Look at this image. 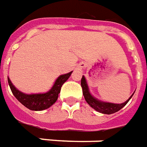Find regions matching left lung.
<instances>
[{"instance_id":"1","label":"left lung","mask_w":147,"mask_h":147,"mask_svg":"<svg viewBox=\"0 0 147 147\" xmlns=\"http://www.w3.org/2000/svg\"><path fill=\"white\" fill-rule=\"evenodd\" d=\"M81 87L82 88H83V95H84V99H85L87 103L92 109H94L96 111L104 113V114H112V113H114L116 112L119 111L121 109H122L129 102V100L131 99L134 93V92L129 96V98L124 103H121V104H114V103H110L107 102V101L100 100L96 98L95 96H93L91 94L86 79H85V77L84 76H82L81 79Z\"/></svg>"}]
</instances>
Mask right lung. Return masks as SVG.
Masks as SVG:
<instances>
[{
	"instance_id": "1",
	"label": "right lung",
	"mask_w": 147,
	"mask_h": 147,
	"mask_svg": "<svg viewBox=\"0 0 147 147\" xmlns=\"http://www.w3.org/2000/svg\"><path fill=\"white\" fill-rule=\"evenodd\" d=\"M71 73L72 71L59 76L55 81L51 88L48 92H44V93L26 94L19 91L12 84L9 77H8V82H9V85L10 87L13 94L19 102L22 103L25 107H26L30 110L42 111V110H45L50 108L56 102L59 93L60 92L61 87L68 80Z\"/></svg>"
}]
</instances>
